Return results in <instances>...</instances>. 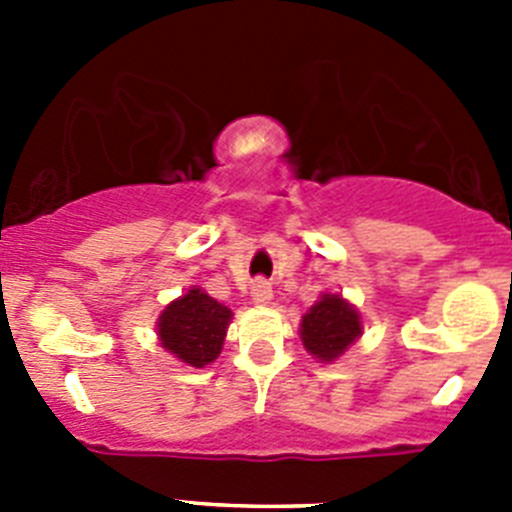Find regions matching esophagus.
Segmentation results:
<instances>
[{
	"label": "esophagus",
	"mask_w": 512,
	"mask_h": 512,
	"mask_svg": "<svg viewBox=\"0 0 512 512\" xmlns=\"http://www.w3.org/2000/svg\"><path fill=\"white\" fill-rule=\"evenodd\" d=\"M271 297H274V289H271V284L264 282V279H256L251 287V300L256 302V305H269Z\"/></svg>",
	"instance_id": "1"
}]
</instances>
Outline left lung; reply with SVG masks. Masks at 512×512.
<instances>
[{
  "label": "left lung",
  "mask_w": 512,
  "mask_h": 512,
  "mask_svg": "<svg viewBox=\"0 0 512 512\" xmlns=\"http://www.w3.org/2000/svg\"><path fill=\"white\" fill-rule=\"evenodd\" d=\"M364 333L361 312L336 292H323L318 302L302 315L300 338L312 359L333 364Z\"/></svg>",
  "instance_id": "8db88e82"
}]
</instances>
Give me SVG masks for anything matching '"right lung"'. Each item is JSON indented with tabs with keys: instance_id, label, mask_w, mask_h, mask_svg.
I'll return each mask as SVG.
<instances>
[{
	"instance_id": "right-lung-1",
	"label": "right lung",
	"mask_w": 512,
	"mask_h": 512,
	"mask_svg": "<svg viewBox=\"0 0 512 512\" xmlns=\"http://www.w3.org/2000/svg\"><path fill=\"white\" fill-rule=\"evenodd\" d=\"M233 310L212 300L205 289L192 287L171 300L156 320V336L164 351L182 364L205 369L223 351Z\"/></svg>"
}]
</instances>
